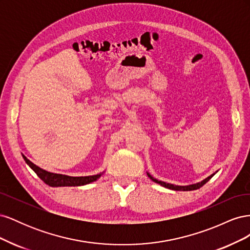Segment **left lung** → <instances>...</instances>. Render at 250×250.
I'll list each match as a JSON object with an SVG mask.
<instances>
[{
  "instance_id": "obj_1",
  "label": "left lung",
  "mask_w": 250,
  "mask_h": 250,
  "mask_svg": "<svg viewBox=\"0 0 250 250\" xmlns=\"http://www.w3.org/2000/svg\"><path fill=\"white\" fill-rule=\"evenodd\" d=\"M218 171H216L215 173H213L211 174V175H209L208 177H207L206 179H203V180H201V181H199V183H196V184H193V185H188V186H176V185H172V184H169V183H165V181H162V180H158V179H156V178H154L152 175H151L150 173H148L147 172V175H148V177L152 180V181H154V183H156V184H158V185H161L162 187H164V188H169V190H173V191H194V190H198V188H200L202 186H204L206 185L208 181L213 177L215 174L217 173Z\"/></svg>"
}]
</instances>
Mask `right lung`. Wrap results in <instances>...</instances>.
I'll use <instances>...</instances> for the list:
<instances>
[{
    "label": "right lung",
    "mask_w": 250,
    "mask_h": 250,
    "mask_svg": "<svg viewBox=\"0 0 250 250\" xmlns=\"http://www.w3.org/2000/svg\"><path fill=\"white\" fill-rule=\"evenodd\" d=\"M21 155L26 164L37 174V176H39L44 184H47L50 187H80L88 185L90 183H94L97 179H99L104 173L103 171L99 174H96V175L89 176H69L63 175V174L52 173L40 168L39 166H36L31 161H29L24 154Z\"/></svg>",
    "instance_id": "obj_1"
}]
</instances>
